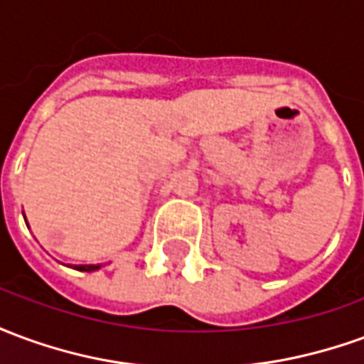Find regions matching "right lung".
Segmentation results:
<instances>
[{"label":"right lung","mask_w":364,"mask_h":364,"mask_svg":"<svg viewBox=\"0 0 364 364\" xmlns=\"http://www.w3.org/2000/svg\"><path fill=\"white\" fill-rule=\"evenodd\" d=\"M99 267H101V265H75V269H77V271H87V273H91V271H97Z\"/></svg>","instance_id":"obj_1"}]
</instances>
